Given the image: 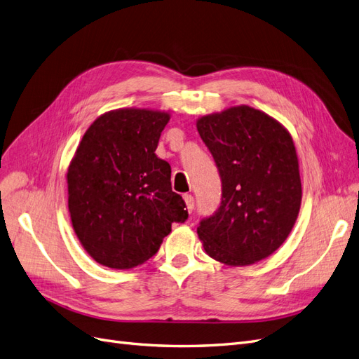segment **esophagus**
Here are the masks:
<instances>
[{"instance_id": "esophagus-1", "label": "esophagus", "mask_w": 359, "mask_h": 359, "mask_svg": "<svg viewBox=\"0 0 359 359\" xmlns=\"http://www.w3.org/2000/svg\"><path fill=\"white\" fill-rule=\"evenodd\" d=\"M184 202H186V208H187V211L189 212H191L193 211V208H194V199H193V196L191 194H184Z\"/></svg>"}]
</instances>
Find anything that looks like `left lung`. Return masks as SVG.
I'll use <instances>...</instances> for the list:
<instances>
[{"label": "left lung", "mask_w": 359, "mask_h": 359, "mask_svg": "<svg viewBox=\"0 0 359 359\" xmlns=\"http://www.w3.org/2000/svg\"><path fill=\"white\" fill-rule=\"evenodd\" d=\"M198 132L222 177V205L198 227L217 262L247 266L286 241L302 199L299 161L289 130L252 106L198 118Z\"/></svg>", "instance_id": "1"}]
</instances>
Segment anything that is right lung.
<instances>
[{
  "instance_id": "obj_1",
  "label": "right lung",
  "mask_w": 359,
  "mask_h": 359,
  "mask_svg": "<svg viewBox=\"0 0 359 359\" xmlns=\"http://www.w3.org/2000/svg\"><path fill=\"white\" fill-rule=\"evenodd\" d=\"M170 112L121 107L86 128L67 169L69 212L97 264L130 269L153 257L173 222L189 217L170 187L169 163L156 156Z\"/></svg>"
}]
</instances>
